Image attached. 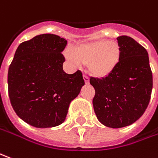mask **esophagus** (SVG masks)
<instances>
[{
	"mask_svg": "<svg viewBox=\"0 0 158 158\" xmlns=\"http://www.w3.org/2000/svg\"><path fill=\"white\" fill-rule=\"evenodd\" d=\"M83 78H84V80H85V83L86 84V85H87V84H89V78H88L87 76L84 74Z\"/></svg>",
	"mask_w": 158,
	"mask_h": 158,
	"instance_id": "obj_1",
	"label": "esophagus"
}]
</instances>
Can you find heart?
<instances>
[{
	"label": "heart",
	"mask_w": 158,
	"mask_h": 158,
	"mask_svg": "<svg viewBox=\"0 0 158 158\" xmlns=\"http://www.w3.org/2000/svg\"><path fill=\"white\" fill-rule=\"evenodd\" d=\"M66 56L78 65H88V71L93 77L104 79L118 67L121 49L117 41L99 40L79 45L73 52H67Z\"/></svg>",
	"instance_id": "b5f03b06"
}]
</instances>
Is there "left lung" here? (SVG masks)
Masks as SVG:
<instances>
[{
    "label": "left lung",
    "mask_w": 158,
    "mask_h": 158,
    "mask_svg": "<svg viewBox=\"0 0 158 158\" xmlns=\"http://www.w3.org/2000/svg\"><path fill=\"white\" fill-rule=\"evenodd\" d=\"M117 40L121 59L116 70L104 79H90L95 89V114L102 124L110 128L125 127L140 118L152 91V73L146 49L129 36H119Z\"/></svg>",
    "instance_id": "8db88e82"
}]
</instances>
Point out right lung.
Returning <instances> with one entry per match:
<instances>
[{"instance_id":"obj_1","label":"right lung","mask_w":158,"mask_h":158,"mask_svg":"<svg viewBox=\"0 0 158 158\" xmlns=\"http://www.w3.org/2000/svg\"><path fill=\"white\" fill-rule=\"evenodd\" d=\"M67 40L51 34L22 42L8 68L11 105L18 117L36 128H51L65 119L70 103L85 85L82 73L67 74L61 52Z\"/></svg>"}]
</instances>
